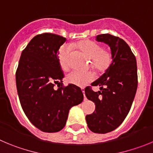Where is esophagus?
Returning <instances> with one entry per match:
<instances>
[{
    "label": "esophagus",
    "mask_w": 153,
    "mask_h": 153,
    "mask_svg": "<svg viewBox=\"0 0 153 153\" xmlns=\"http://www.w3.org/2000/svg\"><path fill=\"white\" fill-rule=\"evenodd\" d=\"M82 92H83V94H84V100H86V97H85V90L84 89H82Z\"/></svg>",
    "instance_id": "1"
}]
</instances>
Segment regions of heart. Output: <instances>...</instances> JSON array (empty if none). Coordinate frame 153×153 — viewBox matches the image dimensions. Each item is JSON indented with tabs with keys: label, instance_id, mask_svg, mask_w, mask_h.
<instances>
[{
	"label": "heart",
	"instance_id": "b5f03b06",
	"mask_svg": "<svg viewBox=\"0 0 153 153\" xmlns=\"http://www.w3.org/2000/svg\"><path fill=\"white\" fill-rule=\"evenodd\" d=\"M75 47L86 55L92 63V66L99 72H104L111 66L113 61V56L109 50L101 48L99 44L91 40H83L75 45ZM71 47L69 46H63L60 49L58 55V59L60 67L64 71L69 68V53ZM94 78V75L91 71L82 72L73 71L66 77L67 82L71 85L78 87H85L91 82Z\"/></svg>",
	"mask_w": 153,
	"mask_h": 153
}]
</instances>
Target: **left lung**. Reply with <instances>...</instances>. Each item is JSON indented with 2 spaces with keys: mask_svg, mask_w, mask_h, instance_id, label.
<instances>
[{
  "mask_svg": "<svg viewBox=\"0 0 153 153\" xmlns=\"http://www.w3.org/2000/svg\"><path fill=\"white\" fill-rule=\"evenodd\" d=\"M96 40L110 46L113 61L105 72L91 84L100 87V91L85 89L87 98L95 104V111L85 118L92 132L107 133L123 123L131 108L138 85L137 60L128 44L119 37L100 34Z\"/></svg>",
  "mask_w": 153,
  "mask_h": 153,
  "instance_id": "1",
  "label": "left lung"
}]
</instances>
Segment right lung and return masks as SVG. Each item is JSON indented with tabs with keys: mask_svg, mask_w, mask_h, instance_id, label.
<instances>
[{
	"mask_svg": "<svg viewBox=\"0 0 153 153\" xmlns=\"http://www.w3.org/2000/svg\"><path fill=\"white\" fill-rule=\"evenodd\" d=\"M65 41V37L49 33L36 35L22 52L16 71L22 108L30 122L46 133L63 129L71 107L84 99L80 88L62 86L64 73L58 55Z\"/></svg>",
	"mask_w": 153,
	"mask_h": 153,
	"instance_id": "add662e5",
	"label": "right lung"
}]
</instances>
